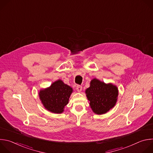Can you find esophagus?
I'll list each match as a JSON object with an SVG mask.
<instances>
[{"instance_id":"esophagus-1","label":"esophagus","mask_w":153,"mask_h":153,"mask_svg":"<svg viewBox=\"0 0 153 153\" xmlns=\"http://www.w3.org/2000/svg\"><path fill=\"white\" fill-rule=\"evenodd\" d=\"M76 90H77V91H78V92H81L82 91V86H80V85H77V86H76Z\"/></svg>"}]
</instances>
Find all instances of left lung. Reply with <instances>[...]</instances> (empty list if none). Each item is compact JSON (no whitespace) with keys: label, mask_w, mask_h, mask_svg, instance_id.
I'll return each mask as SVG.
<instances>
[{"label":"left lung","mask_w":153,"mask_h":153,"mask_svg":"<svg viewBox=\"0 0 153 153\" xmlns=\"http://www.w3.org/2000/svg\"><path fill=\"white\" fill-rule=\"evenodd\" d=\"M87 99L93 111L99 115L103 114L114 108L117 101L119 90L117 86L111 83L94 78L89 88L85 90Z\"/></svg>","instance_id":"8db88e82"}]
</instances>
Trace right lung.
<instances>
[{
    "instance_id": "1",
    "label": "right lung",
    "mask_w": 153,
    "mask_h": 153,
    "mask_svg": "<svg viewBox=\"0 0 153 153\" xmlns=\"http://www.w3.org/2000/svg\"><path fill=\"white\" fill-rule=\"evenodd\" d=\"M73 90L71 86L59 79L49 87L41 89L39 99L47 110L54 114H61L69 102Z\"/></svg>"
}]
</instances>
